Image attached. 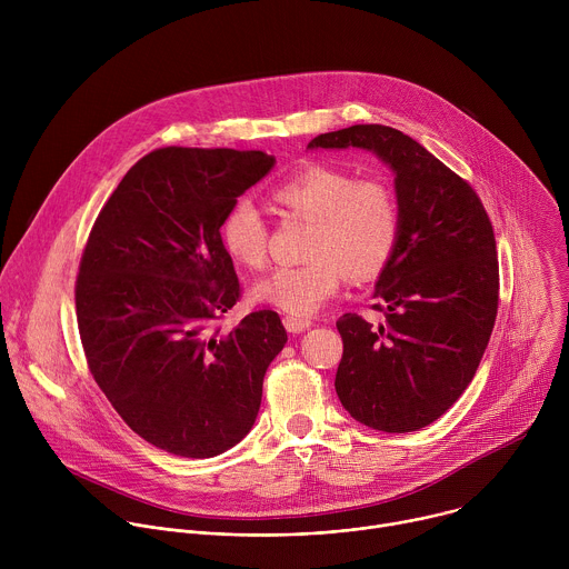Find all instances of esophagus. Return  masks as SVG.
Segmentation results:
<instances>
[{"mask_svg": "<svg viewBox=\"0 0 569 569\" xmlns=\"http://www.w3.org/2000/svg\"><path fill=\"white\" fill-rule=\"evenodd\" d=\"M283 327L288 333H303L312 327V321L308 317H292V315H286L283 317Z\"/></svg>", "mask_w": 569, "mask_h": 569, "instance_id": "esophagus-1", "label": "esophagus"}]
</instances>
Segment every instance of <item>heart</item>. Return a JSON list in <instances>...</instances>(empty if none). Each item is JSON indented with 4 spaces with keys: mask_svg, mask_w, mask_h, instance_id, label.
I'll list each match as a JSON object with an SVG mask.
<instances>
[{
    "mask_svg": "<svg viewBox=\"0 0 569 569\" xmlns=\"http://www.w3.org/2000/svg\"><path fill=\"white\" fill-rule=\"evenodd\" d=\"M274 202L292 216L312 220L306 263L283 266L261 277L252 299L290 315H312L340 288L345 277L369 279L396 252L400 209L380 180H356L349 171L310 164L272 191ZM227 257L242 268H263L268 224L246 198L236 200L220 220Z\"/></svg>",
    "mask_w": 569,
    "mask_h": 569,
    "instance_id": "1",
    "label": "heart"
}]
</instances>
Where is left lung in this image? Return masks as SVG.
Masks as SVG:
<instances>
[{"mask_svg": "<svg viewBox=\"0 0 569 569\" xmlns=\"http://www.w3.org/2000/svg\"><path fill=\"white\" fill-rule=\"evenodd\" d=\"M308 148L371 150L393 171L400 238L373 292L385 321L338 319L336 391L367 428L421 430L463 393L493 333L500 270L489 213L466 180L396 128L351 126Z\"/></svg>", "mask_w": 569, "mask_h": 569, "instance_id": "1", "label": "left lung"}]
</instances>
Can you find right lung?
I'll use <instances>...</instances> for the list:
<instances>
[{
    "label": "right lung",
    "mask_w": 569,
    "mask_h": 569,
    "mask_svg": "<svg viewBox=\"0 0 569 569\" xmlns=\"http://www.w3.org/2000/svg\"><path fill=\"white\" fill-rule=\"evenodd\" d=\"M272 167L263 150L157 148L119 182L80 259L88 367L128 428L171 455L216 457L246 437L288 342L274 310L213 329L240 297L220 220Z\"/></svg>",
    "instance_id": "obj_1"
}]
</instances>
